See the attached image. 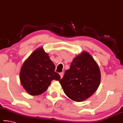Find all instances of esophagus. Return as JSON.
I'll return each instance as SVG.
<instances>
[{
  "label": "esophagus",
  "instance_id": "esophagus-1",
  "mask_svg": "<svg viewBox=\"0 0 123 123\" xmlns=\"http://www.w3.org/2000/svg\"><path fill=\"white\" fill-rule=\"evenodd\" d=\"M59 74H60V78H63V75H64V73L63 72H61V73H60Z\"/></svg>",
  "mask_w": 123,
  "mask_h": 123
}]
</instances>
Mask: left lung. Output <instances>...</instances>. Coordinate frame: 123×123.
Returning <instances> with one entry per match:
<instances>
[{
  "label": "left lung",
  "instance_id": "8db88e82",
  "mask_svg": "<svg viewBox=\"0 0 123 123\" xmlns=\"http://www.w3.org/2000/svg\"><path fill=\"white\" fill-rule=\"evenodd\" d=\"M99 67L91 55L83 51L74 58L70 68L59 80L68 97L83 101L93 94L100 83Z\"/></svg>",
  "mask_w": 123,
  "mask_h": 123
}]
</instances>
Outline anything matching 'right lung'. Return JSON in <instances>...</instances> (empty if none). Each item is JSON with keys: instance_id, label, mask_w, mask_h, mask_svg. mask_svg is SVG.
<instances>
[{"instance_id": "obj_1", "label": "right lung", "mask_w": 123, "mask_h": 123, "mask_svg": "<svg viewBox=\"0 0 123 123\" xmlns=\"http://www.w3.org/2000/svg\"><path fill=\"white\" fill-rule=\"evenodd\" d=\"M55 66L43 48L31 53L23 63L20 72V80L26 92L31 95L45 92L53 80H59L60 76L55 72Z\"/></svg>"}]
</instances>
